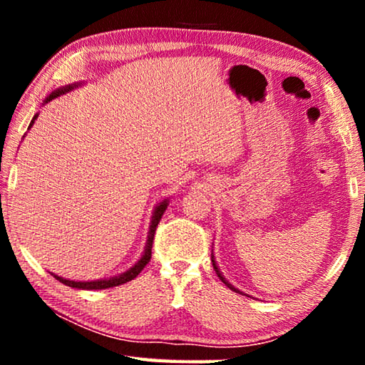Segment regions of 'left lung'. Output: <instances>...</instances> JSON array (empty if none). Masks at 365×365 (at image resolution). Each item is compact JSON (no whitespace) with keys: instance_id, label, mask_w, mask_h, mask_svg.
Listing matches in <instances>:
<instances>
[{"instance_id":"8db88e82","label":"left lung","mask_w":365,"mask_h":365,"mask_svg":"<svg viewBox=\"0 0 365 365\" xmlns=\"http://www.w3.org/2000/svg\"><path fill=\"white\" fill-rule=\"evenodd\" d=\"M212 265H214V269H215V272H217V277H220V280L222 282H224L225 283V285L228 287V288H230V289H233V292H237V289H235L232 285H230V283H228V282H225V279H224V277H222V274H220V272H219V269H217V265H215V262H214V259H212Z\"/></svg>"}]
</instances>
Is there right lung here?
I'll list each match as a JSON object with an SVG mask.
<instances>
[{"label":"right lung","mask_w":365,"mask_h":365,"mask_svg":"<svg viewBox=\"0 0 365 365\" xmlns=\"http://www.w3.org/2000/svg\"><path fill=\"white\" fill-rule=\"evenodd\" d=\"M73 86L76 85H69V86H64V88H58L56 91H53L51 95H49L46 98V101H51L54 100V98H58L59 95H64L67 93V91L72 90ZM36 117H38V114L34 115L32 122H30V127L34 125V122ZM29 127V128H30ZM165 209H168V200H164L160 205L156 207V211H154V215H153V220H151V225H150V235H148V243H146V248H145V252L143 256H141L140 261L133 265V267L130 270L123 272L122 275H117V277H110V279H106V280H95V282H73V280H67V279H63V277H58L54 275V279L59 280L61 283H64V285L67 287H72V288H82V289H104V288H113V287H117V285H122V283H127L133 280L135 277H137L141 270L145 269V265L150 262L151 259V248H153V240H154V233H156V227L159 224L160 217H163V214Z\"/></svg>","instance_id":"right-lung-1"}]
</instances>
